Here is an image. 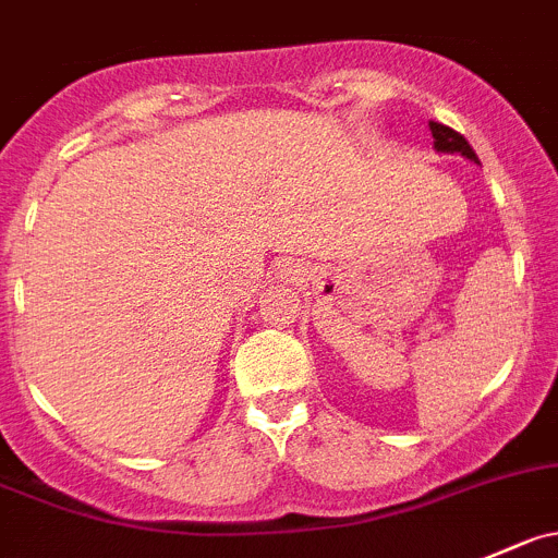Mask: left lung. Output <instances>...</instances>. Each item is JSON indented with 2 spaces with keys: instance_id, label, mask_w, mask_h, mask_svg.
<instances>
[{
  "instance_id": "8db88e82",
  "label": "left lung",
  "mask_w": 558,
  "mask_h": 558,
  "mask_svg": "<svg viewBox=\"0 0 558 558\" xmlns=\"http://www.w3.org/2000/svg\"><path fill=\"white\" fill-rule=\"evenodd\" d=\"M430 133H434V149L439 155H461V158L472 160V163L480 166L477 155H474L472 144L463 138L461 133H456L452 128H447V124L441 122H430Z\"/></svg>"
}]
</instances>
